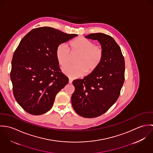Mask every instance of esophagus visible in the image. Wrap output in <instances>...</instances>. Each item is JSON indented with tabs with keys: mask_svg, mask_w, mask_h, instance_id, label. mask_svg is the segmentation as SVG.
Returning <instances> with one entry per match:
<instances>
[{
	"mask_svg": "<svg viewBox=\"0 0 153 153\" xmlns=\"http://www.w3.org/2000/svg\"><path fill=\"white\" fill-rule=\"evenodd\" d=\"M72 81H73V79L72 78H69V84H72Z\"/></svg>",
	"mask_w": 153,
	"mask_h": 153,
	"instance_id": "34e87169",
	"label": "esophagus"
}]
</instances>
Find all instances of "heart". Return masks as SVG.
<instances>
[{
  "label": "heart",
  "mask_w": 153,
  "mask_h": 153,
  "mask_svg": "<svg viewBox=\"0 0 153 153\" xmlns=\"http://www.w3.org/2000/svg\"><path fill=\"white\" fill-rule=\"evenodd\" d=\"M72 54H78L75 61L76 66H67L62 68V72L71 78L82 76L93 72L100 64L103 51L98 46L86 38H78L69 43ZM71 53L65 44L59 45L56 50V56L58 64L61 66L66 65L69 61Z\"/></svg>",
  "instance_id": "heart-1"
}]
</instances>
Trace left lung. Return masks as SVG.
Returning <instances> with one entry per match:
<instances>
[{
    "mask_svg": "<svg viewBox=\"0 0 153 153\" xmlns=\"http://www.w3.org/2000/svg\"><path fill=\"white\" fill-rule=\"evenodd\" d=\"M85 38L100 43L103 57L93 72L72 82L75 91L71 102L80 116L95 118L107 111L118 98L124 82L125 61L121 48L111 36L96 33Z\"/></svg>",
    "mask_w": 153,
    "mask_h": 153,
    "instance_id": "1",
    "label": "left lung"
}]
</instances>
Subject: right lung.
<instances>
[{"label":"right lung","mask_w":153,"mask_h":153,"mask_svg":"<svg viewBox=\"0 0 153 153\" xmlns=\"http://www.w3.org/2000/svg\"><path fill=\"white\" fill-rule=\"evenodd\" d=\"M77 36L45 26L32 30L21 40L12 60L10 79L14 97L25 111L38 115L52 108L69 81L59 68L56 48Z\"/></svg>","instance_id":"1"}]
</instances>
